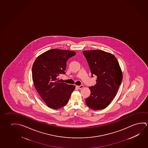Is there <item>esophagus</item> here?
Returning a JSON list of instances; mask_svg holds the SVG:
<instances>
[{"label": "esophagus", "instance_id": "esophagus-1", "mask_svg": "<svg viewBox=\"0 0 148 148\" xmlns=\"http://www.w3.org/2000/svg\"><path fill=\"white\" fill-rule=\"evenodd\" d=\"M76 87L78 89H82L84 87V86L83 85H80V86H77Z\"/></svg>", "mask_w": 148, "mask_h": 148}]
</instances>
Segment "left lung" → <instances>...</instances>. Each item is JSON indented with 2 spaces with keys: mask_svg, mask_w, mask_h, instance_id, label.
Listing matches in <instances>:
<instances>
[{
  "mask_svg": "<svg viewBox=\"0 0 148 148\" xmlns=\"http://www.w3.org/2000/svg\"><path fill=\"white\" fill-rule=\"evenodd\" d=\"M92 76H97L96 84L89 87L91 94L86 105L95 110L103 109L116 96L123 80V73L114 55L102 50L84 51Z\"/></svg>",
  "mask_w": 148,
  "mask_h": 148,
  "instance_id": "8db88e82",
  "label": "left lung"
}]
</instances>
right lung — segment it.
I'll return each mask as SVG.
<instances>
[{
  "label": "right lung",
  "instance_id": "1",
  "mask_svg": "<svg viewBox=\"0 0 148 148\" xmlns=\"http://www.w3.org/2000/svg\"><path fill=\"white\" fill-rule=\"evenodd\" d=\"M76 54L74 51L51 49L40 55L32 66L34 86L48 107L58 109L64 107L75 86L60 82L58 77L65 74L66 62Z\"/></svg>",
  "mask_w": 148,
  "mask_h": 148
}]
</instances>
